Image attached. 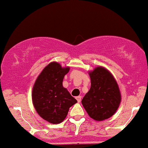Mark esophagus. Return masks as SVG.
<instances>
[{
	"mask_svg": "<svg viewBox=\"0 0 148 148\" xmlns=\"http://www.w3.org/2000/svg\"><path fill=\"white\" fill-rule=\"evenodd\" d=\"M81 99H82V96H77V97H76V99H77V102H78V103H79L81 101Z\"/></svg>",
	"mask_w": 148,
	"mask_h": 148,
	"instance_id": "esophagus-1",
	"label": "esophagus"
}]
</instances>
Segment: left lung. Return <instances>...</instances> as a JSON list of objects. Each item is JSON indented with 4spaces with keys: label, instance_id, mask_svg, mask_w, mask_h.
Here are the masks:
<instances>
[{
    "label": "left lung",
    "instance_id": "obj_1",
    "mask_svg": "<svg viewBox=\"0 0 148 148\" xmlns=\"http://www.w3.org/2000/svg\"><path fill=\"white\" fill-rule=\"evenodd\" d=\"M91 88L82 100L87 112L92 119L102 121L112 116L118 108L121 95L112 74L103 67L89 73Z\"/></svg>",
    "mask_w": 148,
    "mask_h": 148
}]
</instances>
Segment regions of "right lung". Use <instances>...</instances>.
<instances>
[{
    "label": "right lung",
    "mask_w": 148,
    "mask_h": 148,
    "mask_svg": "<svg viewBox=\"0 0 148 148\" xmlns=\"http://www.w3.org/2000/svg\"><path fill=\"white\" fill-rule=\"evenodd\" d=\"M69 68H62L56 62L50 63L38 76L33 88V103L42 118L52 124L62 122L69 108L77 100L63 87L64 75Z\"/></svg>",
    "instance_id": "obj_1"
}]
</instances>
